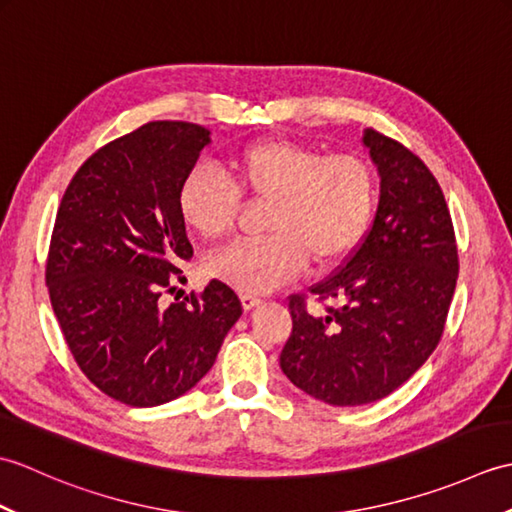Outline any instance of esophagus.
Wrapping results in <instances>:
<instances>
[{
	"instance_id": "1",
	"label": "esophagus",
	"mask_w": 512,
	"mask_h": 512,
	"mask_svg": "<svg viewBox=\"0 0 512 512\" xmlns=\"http://www.w3.org/2000/svg\"><path fill=\"white\" fill-rule=\"evenodd\" d=\"M242 301H244V308H246V310H253V308H257L259 303H262L264 299H262V297H257V295H250V292H244V295H242Z\"/></svg>"
}]
</instances>
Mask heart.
Here are the masks:
<instances>
[{"mask_svg":"<svg viewBox=\"0 0 512 512\" xmlns=\"http://www.w3.org/2000/svg\"><path fill=\"white\" fill-rule=\"evenodd\" d=\"M239 195L268 200L262 239L215 253L211 273L244 292H268L314 266H332L361 242L376 204L374 173L350 154L264 140L228 154L220 167L195 165L178 191L184 226L202 239L233 226Z\"/></svg>","mask_w":512,"mask_h":512,"instance_id":"heart-1","label":"heart"}]
</instances>
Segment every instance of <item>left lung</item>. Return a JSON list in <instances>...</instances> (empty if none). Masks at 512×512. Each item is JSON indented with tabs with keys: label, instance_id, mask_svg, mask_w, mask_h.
<instances>
[{
	"label": "left lung",
	"instance_id": "left-lung-1",
	"mask_svg": "<svg viewBox=\"0 0 512 512\" xmlns=\"http://www.w3.org/2000/svg\"><path fill=\"white\" fill-rule=\"evenodd\" d=\"M380 176L376 217L363 242L310 288L334 301L325 314L290 297L292 334L279 365L292 385L334 407L389 396L436 350L458 281V246L447 200L424 162L365 129Z\"/></svg>",
	"mask_w": 512,
	"mask_h": 512
}]
</instances>
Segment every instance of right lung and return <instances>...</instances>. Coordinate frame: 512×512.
Returning <instances> with one entry per match:
<instances>
[{"instance_id":"1","label":"right lung","mask_w":512,"mask_h":512,"mask_svg":"<svg viewBox=\"0 0 512 512\" xmlns=\"http://www.w3.org/2000/svg\"><path fill=\"white\" fill-rule=\"evenodd\" d=\"M209 136L195 123L156 121L112 140L74 173L54 220V317L90 383L129 407L187 394L242 317L237 292L220 279L160 306L193 257L178 191Z\"/></svg>"}]
</instances>
